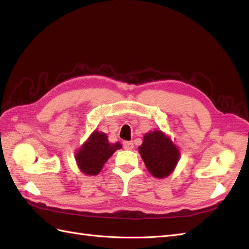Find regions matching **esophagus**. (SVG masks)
I'll use <instances>...</instances> for the list:
<instances>
[{
  "mask_svg": "<svg viewBox=\"0 0 249 249\" xmlns=\"http://www.w3.org/2000/svg\"><path fill=\"white\" fill-rule=\"evenodd\" d=\"M124 147L127 150H131L134 148V143L132 141H124Z\"/></svg>",
  "mask_w": 249,
  "mask_h": 249,
  "instance_id": "esophagus-1",
  "label": "esophagus"
}]
</instances>
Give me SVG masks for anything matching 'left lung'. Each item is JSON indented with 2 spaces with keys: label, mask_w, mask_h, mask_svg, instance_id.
Returning <instances> with one entry per match:
<instances>
[{
  "label": "left lung",
  "mask_w": 249,
  "mask_h": 249,
  "mask_svg": "<svg viewBox=\"0 0 249 249\" xmlns=\"http://www.w3.org/2000/svg\"><path fill=\"white\" fill-rule=\"evenodd\" d=\"M138 150L146 168L157 178L168 177L179 159L178 148L160 130L146 133Z\"/></svg>",
  "instance_id": "obj_1"
}]
</instances>
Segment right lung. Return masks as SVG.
<instances>
[{"mask_svg":"<svg viewBox=\"0 0 249 249\" xmlns=\"http://www.w3.org/2000/svg\"><path fill=\"white\" fill-rule=\"evenodd\" d=\"M122 147L119 142L110 143L105 133L94 131L76 153L74 158L83 173L96 176L109 158Z\"/></svg>","mask_w":249,"mask_h":249,"instance_id":"right-lung-1","label":"right lung"}]
</instances>
